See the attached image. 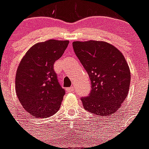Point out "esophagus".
<instances>
[{"label": "esophagus", "mask_w": 149, "mask_h": 149, "mask_svg": "<svg viewBox=\"0 0 149 149\" xmlns=\"http://www.w3.org/2000/svg\"><path fill=\"white\" fill-rule=\"evenodd\" d=\"M66 91L68 93H74V86H71L70 88H67Z\"/></svg>", "instance_id": "esophagus-1"}]
</instances>
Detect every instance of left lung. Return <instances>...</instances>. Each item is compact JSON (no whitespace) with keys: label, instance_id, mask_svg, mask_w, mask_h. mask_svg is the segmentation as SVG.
<instances>
[{"label":"left lung","instance_id":"1","mask_svg":"<svg viewBox=\"0 0 149 149\" xmlns=\"http://www.w3.org/2000/svg\"><path fill=\"white\" fill-rule=\"evenodd\" d=\"M72 45L92 84L89 95L81 98L84 109L99 116L112 115L127 98L131 83L123 54L104 41H76Z\"/></svg>","mask_w":149,"mask_h":149}]
</instances>
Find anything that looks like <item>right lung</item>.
<instances>
[{
  "label": "right lung",
  "mask_w": 149,
  "mask_h": 149,
  "mask_svg": "<svg viewBox=\"0 0 149 149\" xmlns=\"http://www.w3.org/2000/svg\"><path fill=\"white\" fill-rule=\"evenodd\" d=\"M69 41L49 39L27 51L15 74V92L23 108L36 118H47L58 111L65 90L59 84L54 63Z\"/></svg>",
  "instance_id": "right-lung-1"
}]
</instances>
